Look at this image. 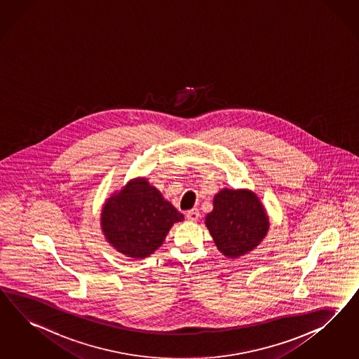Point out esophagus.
<instances>
[{"label":"esophagus","instance_id":"esophagus-1","mask_svg":"<svg viewBox=\"0 0 359 359\" xmlns=\"http://www.w3.org/2000/svg\"><path fill=\"white\" fill-rule=\"evenodd\" d=\"M185 217H187V219H188V221H191V222H196V221L200 218V213H198V210H197V209H192V210H189V212H187V213H185Z\"/></svg>","mask_w":359,"mask_h":359}]
</instances>
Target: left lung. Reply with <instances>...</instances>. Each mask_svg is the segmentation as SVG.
<instances>
[{
	"instance_id": "8db88e82",
	"label": "left lung",
	"mask_w": 359,
	"mask_h": 359,
	"mask_svg": "<svg viewBox=\"0 0 359 359\" xmlns=\"http://www.w3.org/2000/svg\"><path fill=\"white\" fill-rule=\"evenodd\" d=\"M205 224L218 251L238 259L253 251L269 231V217L257 194L250 189L223 188L214 196Z\"/></svg>"
}]
</instances>
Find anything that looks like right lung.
<instances>
[{
	"mask_svg": "<svg viewBox=\"0 0 359 359\" xmlns=\"http://www.w3.org/2000/svg\"><path fill=\"white\" fill-rule=\"evenodd\" d=\"M184 215L147 182L136 177L108 197L100 227L109 245L130 259H145L165 242L174 223Z\"/></svg>",
	"mask_w": 359,
	"mask_h": 359,
	"instance_id": "1",
	"label": "right lung"
}]
</instances>
